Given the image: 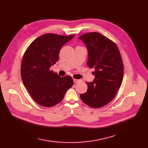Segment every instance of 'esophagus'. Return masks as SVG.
Masks as SVG:
<instances>
[{"mask_svg": "<svg viewBox=\"0 0 148 148\" xmlns=\"http://www.w3.org/2000/svg\"><path fill=\"white\" fill-rule=\"evenodd\" d=\"M73 81H74V83H76L79 82V80L76 79H73Z\"/></svg>", "mask_w": 148, "mask_h": 148, "instance_id": "34e87169", "label": "esophagus"}]
</instances>
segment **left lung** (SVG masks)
Segmentation results:
<instances>
[{
	"instance_id": "1",
	"label": "left lung",
	"mask_w": 148,
	"mask_h": 148,
	"mask_svg": "<svg viewBox=\"0 0 148 148\" xmlns=\"http://www.w3.org/2000/svg\"><path fill=\"white\" fill-rule=\"evenodd\" d=\"M88 50L87 65L94 68L95 79L86 82L87 92L80 95L82 101L93 108L102 107L112 101L121 86L123 65L117 45L98 32L79 37Z\"/></svg>"
}]
</instances>
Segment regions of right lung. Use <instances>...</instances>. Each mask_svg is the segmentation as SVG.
I'll list each match as a JSON object with an SVG mask.
<instances>
[{
    "label": "right lung",
    "instance_id": "add662e5",
    "mask_svg": "<svg viewBox=\"0 0 148 148\" xmlns=\"http://www.w3.org/2000/svg\"><path fill=\"white\" fill-rule=\"evenodd\" d=\"M74 36L44 34L35 39L24 53L21 79L31 97L41 106L50 107L61 102L74 84L71 76L61 77L50 67L58 61L62 47Z\"/></svg>",
    "mask_w": 148,
    "mask_h": 148
}]
</instances>
